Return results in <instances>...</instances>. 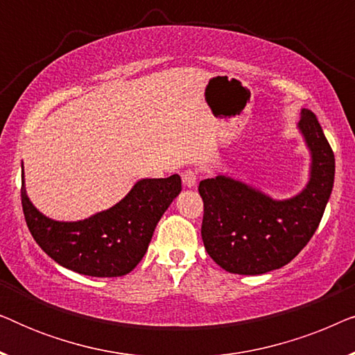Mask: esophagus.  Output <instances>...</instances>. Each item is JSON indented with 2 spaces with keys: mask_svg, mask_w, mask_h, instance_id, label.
I'll list each match as a JSON object with an SVG mask.
<instances>
[{
  "mask_svg": "<svg viewBox=\"0 0 355 355\" xmlns=\"http://www.w3.org/2000/svg\"><path fill=\"white\" fill-rule=\"evenodd\" d=\"M181 176H182L184 187H187V189L196 187L197 179H198V173L196 171V169H186V171H182Z\"/></svg>",
  "mask_w": 355,
  "mask_h": 355,
  "instance_id": "34e87169",
  "label": "esophagus"
}]
</instances>
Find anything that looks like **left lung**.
I'll use <instances>...</instances> for the list:
<instances>
[{"instance_id":"left-lung-1","label":"left lung","mask_w":355,"mask_h":355,"mask_svg":"<svg viewBox=\"0 0 355 355\" xmlns=\"http://www.w3.org/2000/svg\"><path fill=\"white\" fill-rule=\"evenodd\" d=\"M299 129L312 153V166L307 187L289 200H273L221 174L198 184L203 245L223 270L236 275L278 270L317 231L333 191L334 153L310 110L300 113Z\"/></svg>"}]
</instances>
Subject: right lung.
Returning <instances> with one entry per match:
<instances>
[{"instance_id": "add662e5", "label": "right lung", "mask_w": 355, "mask_h": 355, "mask_svg": "<svg viewBox=\"0 0 355 355\" xmlns=\"http://www.w3.org/2000/svg\"><path fill=\"white\" fill-rule=\"evenodd\" d=\"M179 192V174L142 179L110 210L82 221H55L42 215L28 200L22 169V210L33 239L56 263L96 278L124 276L137 266L157 223Z\"/></svg>"}]
</instances>
